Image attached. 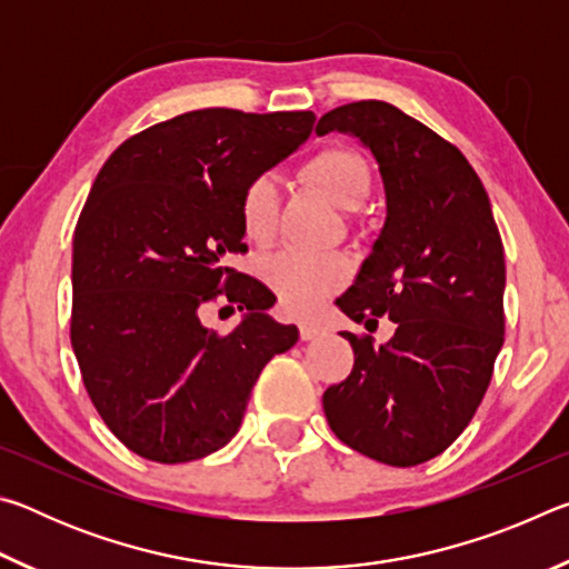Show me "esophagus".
I'll list each match as a JSON object with an SVG mask.
<instances>
[{"mask_svg": "<svg viewBox=\"0 0 569 569\" xmlns=\"http://www.w3.org/2000/svg\"><path fill=\"white\" fill-rule=\"evenodd\" d=\"M298 333H301V341H311V339H316V336H321L323 329L319 323L303 321V323H298Z\"/></svg>", "mask_w": 569, "mask_h": 569, "instance_id": "1", "label": "esophagus"}]
</instances>
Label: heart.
I'll list each match as a JSON object with an SVG mask.
<instances>
[{"label":"heart","instance_id":"heart-1","mask_svg":"<svg viewBox=\"0 0 569 569\" xmlns=\"http://www.w3.org/2000/svg\"><path fill=\"white\" fill-rule=\"evenodd\" d=\"M306 180L321 188L336 206L361 208L371 196V170L366 160L343 146H329L308 158ZM240 233L256 246H268L278 230V188L273 178H250L238 196ZM351 266L339 253H303L278 250L261 258L258 276L278 298V306L291 316H311L326 298L349 281Z\"/></svg>","mask_w":569,"mask_h":569}]
</instances>
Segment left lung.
I'll use <instances>...</instances> for the list:
<instances>
[{
	"label": "left lung",
	"mask_w": 569,
	"mask_h": 569,
	"mask_svg": "<svg viewBox=\"0 0 569 569\" xmlns=\"http://www.w3.org/2000/svg\"><path fill=\"white\" fill-rule=\"evenodd\" d=\"M351 132L379 162L387 223L336 306L397 333L377 346L349 333L353 369L323 391L346 447L389 467L445 451L475 417L505 343V246L467 158L427 124L381 100L326 112L316 132Z\"/></svg>",
	"instance_id": "obj_1"
}]
</instances>
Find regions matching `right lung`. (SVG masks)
<instances>
[{"mask_svg":"<svg viewBox=\"0 0 569 569\" xmlns=\"http://www.w3.org/2000/svg\"><path fill=\"white\" fill-rule=\"evenodd\" d=\"M313 120L182 112L124 140L94 178L72 240L70 341L92 407L134 455L182 465L226 447L263 366L298 341L266 316L261 283L226 261L248 250L240 190ZM216 300L247 308L233 332L199 321Z\"/></svg>","mask_w":569,"mask_h":569,"instance_id":"1","label":"right lung"}]
</instances>
